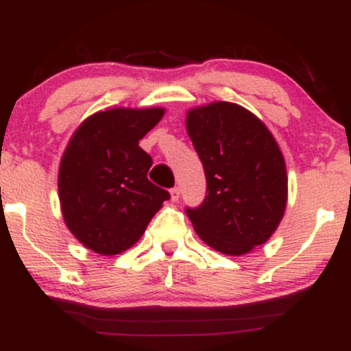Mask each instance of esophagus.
Here are the masks:
<instances>
[{
	"instance_id": "obj_1",
	"label": "esophagus",
	"mask_w": 351,
	"mask_h": 351,
	"mask_svg": "<svg viewBox=\"0 0 351 351\" xmlns=\"http://www.w3.org/2000/svg\"><path fill=\"white\" fill-rule=\"evenodd\" d=\"M170 195H171V199H173V201H178V199H180V195H181L180 188H178V186L171 188V189H170Z\"/></svg>"
}]
</instances>
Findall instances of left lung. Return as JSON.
Wrapping results in <instances>:
<instances>
[{
    "label": "left lung",
    "instance_id": "left-lung-1",
    "mask_svg": "<svg viewBox=\"0 0 351 351\" xmlns=\"http://www.w3.org/2000/svg\"><path fill=\"white\" fill-rule=\"evenodd\" d=\"M186 128L206 176V196L186 216L213 249L247 254L284 216L287 171L279 145L256 115L231 102L193 108Z\"/></svg>",
    "mask_w": 351,
    "mask_h": 351
}]
</instances>
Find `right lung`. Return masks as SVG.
I'll return each mask as SVG.
<instances>
[{"instance_id":"right-lung-1","label":"right lung","mask_w":351,"mask_h":351,"mask_svg":"<svg viewBox=\"0 0 351 351\" xmlns=\"http://www.w3.org/2000/svg\"><path fill=\"white\" fill-rule=\"evenodd\" d=\"M163 112H97L72 135L59 168L60 208L69 231L90 251L114 256L132 247L170 199L147 178L152 156L138 147Z\"/></svg>"}]
</instances>
